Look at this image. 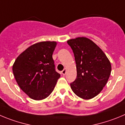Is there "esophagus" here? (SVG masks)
Wrapping results in <instances>:
<instances>
[{
    "label": "esophagus",
    "instance_id": "1",
    "mask_svg": "<svg viewBox=\"0 0 125 125\" xmlns=\"http://www.w3.org/2000/svg\"><path fill=\"white\" fill-rule=\"evenodd\" d=\"M66 69H63V71H62V74H63V75H65V74H66Z\"/></svg>",
    "mask_w": 125,
    "mask_h": 125
}]
</instances>
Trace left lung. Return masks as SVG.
Segmentation results:
<instances>
[{"instance_id": "obj_1", "label": "left lung", "mask_w": 125, "mask_h": 125, "mask_svg": "<svg viewBox=\"0 0 125 125\" xmlns=\"http://www.w3.org/2000/svg\"><path fill=\"white\" fill-rule=\"evenodd\" d=\"M74 52L77 78L71 83L77 96L89 100L97 96L108 82L112 70L104 51L90 39L77 37L67 41Z\"/></svg>"}]
</instances>
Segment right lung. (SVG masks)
<instances>
[{"mask_svg": "<svg viewBox=\"0 0 125 125\" xmlns=\"http://www.w3.org/2000/svg\"><path fill=\"white\" fill-rule=\"evenodd\" d=\"M56 42L32 44L16 59L12 71L20 89L30 98L43 100L53 91L60 74L55 71L52 55Z\"/></svg>", "mask_w": 125, "mask_h": 125, "instance_id": "1", "label": "right lung"}]
</instances>
